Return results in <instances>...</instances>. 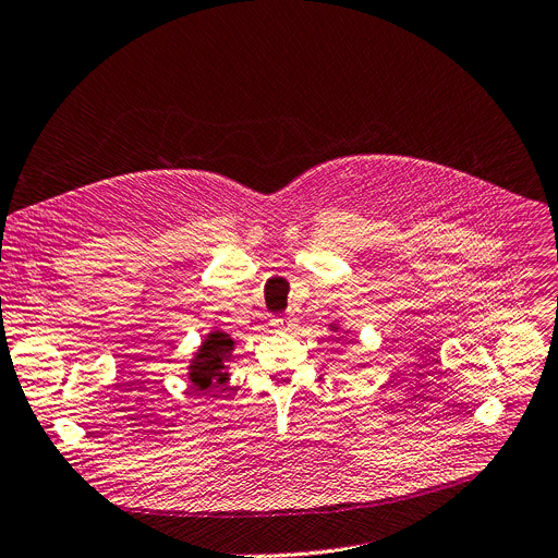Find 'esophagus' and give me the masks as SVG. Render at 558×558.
I'll use <instances>...</instances> for the list:
<instances>
[{
  "label": "esophagus",
  "mask_w": 558,
  "mask_h": 558,
  "mask_svg": "<svg viewBox=\"0 0 558 558\" xmlns=\"http://www.w3.org/2000/svg\"><path fill=\"white\" fill-rule=\"evenodd\" d=\"M271 325H274L276 329H291V327L295 325V318H293V316H274Z\"/></svg>",
  "instance_id": "1"
}]
</instances>
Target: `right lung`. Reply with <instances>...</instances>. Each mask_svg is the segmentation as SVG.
<instances>
[{
    "label": "right lung",
    "mask_w": 558,
    "mask_h": 558,
    "mask_svg": "<svg viewBox=\"0 0 558 558\" xmlns=\"http://www.w3.org/2000/svg\"><path fill=\"white\" fill-rule=\"evenodd\" d=\"M231 351H233V340L222 331H214L205 340V344H202L199 353L191 365V380L197 391L207 393L211 387L227 383L222 363L225 359L231 356Z\"/></svg>",
    "instance_id": "1"
}]
</instances>
